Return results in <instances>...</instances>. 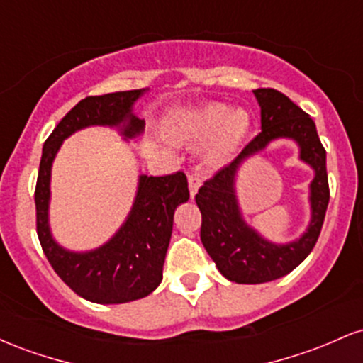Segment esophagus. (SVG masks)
Listing matches in <instances>:
<instances>
[{
	"instance_id": "esophagus-1",
	"label": "esophagus",
	"mask_w": 363,
	"mask_h": 363,
	"mask_svg": "<svg viewBox=\"0 0 363 363\" xmlns=\"http://www.w3.org/2000/svg\"><path fill=\"white\" fill-rule=\"evenodd\" d=\"M187 182H189V193H191V198H194V194L198 193L199 186H201V179H199L196 174H191L189 177H187Z\"/></svg>"
}]
</instances>
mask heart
<instances>
[{
	"label": "heart",
	"instance_id": "obj_1",
	"mask_svg": "<svg viewBox=\"0 0 363 363\" xmlns=\"http://www.w3.org/2000/svg\"><path fill=\"white\" fill-rule=\"evenodd\" d=\"M169 131L172 138L193 143H203L213 136L206 150V160L222 165L251 131V116L245 109L228 111L225 106H206L170 124Z\"/></svg>",
	"mask_w": 363,
	"mask_h": 363
}]
</instances>
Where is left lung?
Instances as JSON below:
<instances>
[{"mask_svg":"<svg viewBox=\"0 0 363 363\" xmlns=\"http://www.w3.org/2000/svg\"><path fill=\"white\" fill-rule=\"evenodd\" d=\"M261 107V133L228 165L199 187L196 205L201 211V242L218 272L235 283H266L294 272L314 249L329 203L326 150L314 121L297 104L274 89L252 90ZM294 139L301 160L315 170L311 183V222L297 241L277 245L249 228L240 213L235 177L249 156L274 139Z\"/></svg>","mask_w":363,"mask_h":363,"instance_id":"left-lung-1","label":"left lung"}]
</instances>
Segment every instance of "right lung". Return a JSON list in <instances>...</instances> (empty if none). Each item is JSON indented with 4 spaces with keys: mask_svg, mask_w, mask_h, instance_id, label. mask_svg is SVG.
Masks as SVG:
<instances>
[{
    "mask_svg": "<svg viewBox=\"0 0 363 363\" xmlns=\"http://www.w3.org/2000/svg\"><path fill=\"white\" fill-rule=\"evenodd\" d=\"M147 89L83 99L45 140L35 186L37 235L52 269L74 294L95 303H124L147 297L160 285L172 235L174 211L189 199L184 172L153 177L141 174L126 222L101 247L74 252L61 247L49 228L51 167L62 141L89 126L119 128L124 140L136 138L145 121L133 106Z\"/></svg>",
    "mask_w": 363,
    "mask_h": 363,
    "instance_id": "right-lung-1",
    "label": "right lung"
}]
</instances>
